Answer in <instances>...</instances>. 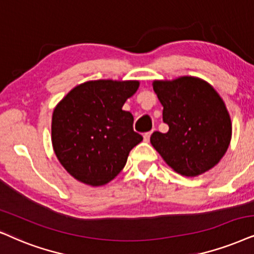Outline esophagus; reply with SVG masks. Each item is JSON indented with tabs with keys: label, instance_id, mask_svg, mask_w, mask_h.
<instances>
[{
	"label": "esophagus",
	"instance_id": "obj_1",
	"mask_svg": "<svg viewBox=\"0 0 254 254\" xmlns=\"http://www.w3.org/2000/svg\"><path fill=\"white\" fill-rule=\"evenodd\" d=\"M151 133H152V131H150V132H146V133H144V140H145V142H149V139H150V136H151Z\"/></svg>",
	"mask_w": 254,
	"mask_h": 254
}]
</instances>
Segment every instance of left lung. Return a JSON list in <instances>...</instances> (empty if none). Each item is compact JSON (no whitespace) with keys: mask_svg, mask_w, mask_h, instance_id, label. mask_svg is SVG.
<instances>
[{"mask_svg":"<svg viewBox=\"0 0 254 254\" xmlns=\"http://www.w3.org/2000/svg\"><path fill=\"white\" fill-rule=\"evenodd\" d=\"M169 131H155L150 142L165 163L195 177L219 163L230 145L232 123L223 98L204 79L183 76L152 83Z\"/></svg>","mask_w":254,"mask_h":254,"instance_id":"8db88e82","label":"left lung"}]
</instances>
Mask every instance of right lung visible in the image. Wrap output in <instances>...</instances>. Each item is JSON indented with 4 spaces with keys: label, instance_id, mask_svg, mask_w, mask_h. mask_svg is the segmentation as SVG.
<instances>
[{
    "label": "right lung",
    "instance_id": "right-lung-1",
    "mask_svg": "<svg viewBox=\"0 0 254 254\" xmlns=\"http://www.w3.org/2000/svg\"><path fill=\"white\" fill-rule=\"evenodd\" d=\"M138 86V81H89L75 86L56 105L51 122L54 151L78 182L108 184L143 140L133 131L132 115L122 110Z\"/></svg>",
    "mask_w": 254,
    "mask_h": 254
}]
</instances>
